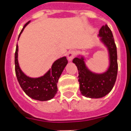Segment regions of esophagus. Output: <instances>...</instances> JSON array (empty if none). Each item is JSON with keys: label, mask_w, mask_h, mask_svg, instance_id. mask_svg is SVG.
<instances>
[{"label": "esophagus", "mask_w": 131, "mask_h": 131, "mask_svg": "<svg viewBox=\"0 0 131 131\" xmlns=\"http://www.w3.org/2000/svg\"><path fill=\"white\" fill-rule=\"evenodd\" d=\"M75 56H76V52L74 50H70L69 52H68L67 54L68 60H69V61H71L73 58H75Z\"/></svg>", "instance_id": "1"}]
</instances>
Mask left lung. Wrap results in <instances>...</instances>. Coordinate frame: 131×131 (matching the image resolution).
Instances as JSON below:
<instances>
[{
    "mask_svg": "<svg viewBox=\"0 0 131 131\" xmlns=\"http://www.w3.org/2000/svg\"><path fill=\"white\" fill-rule=\"evenodd\" d=\"M98 36L102 38L101 41L109 52L110 66L105 73H92L86 67L83 57H77L73 60L78 69L81 93L90 98H100L110 93L114 85L118 73L117 50L112 31L106 24L101 27Z\"/></svg>",
    "mask_w": 131,
    "mask_h": 131,
    "instance_id": "8db88e82",
    "label": "left lung"
}]
</instances>
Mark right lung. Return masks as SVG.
I'll return each mask as SVG.
<instances>
[{"label":"right lung","mask_w":131,"mask_h":131,"mask_svg":"<svg viewBox=\"0 0 131 131\" xmlns=\"http://www.w3.org/2000/svg\"><path fill=\"white\" fill-rule=\"evenodd\" d=\"M28 21L22 29L20 35ZM18 45L17 44L15 53V73L21 88L31 98L39 101H47L52 99L58 91L57 83L64 69L67 64L68 60L65 56L56 60L51 69L43 76L38 78H31L22 72L18 63Z\"/></svg>","instance_id":"1"}]
</instances>
